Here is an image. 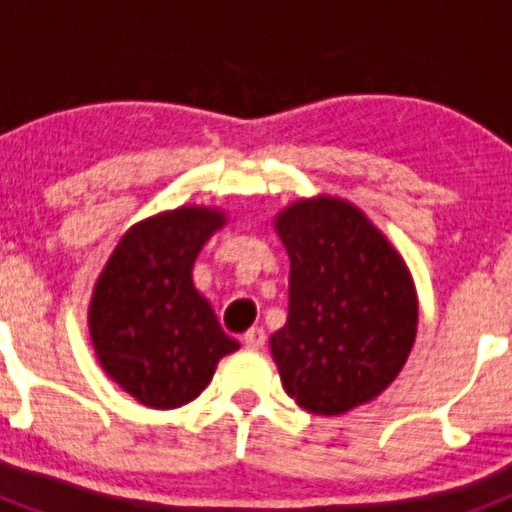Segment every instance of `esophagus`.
Instances as JSON below:
<instances>
[{
	"label": "esophagus",
	"mask_w": 512,
	"mask_h": 512,
	"mask_svg": "<svg viewBox=\"0 0 512 512\" xmlns=\"http://www.w3.org/2000/svg\"><path fill=\"white\" fill-rule=\"evenodd\" d=\"M243 343H246L251 351H261V348L266 346V333L264 328H251L243 333Z\"/></svg>",
	"instance_id": "esophagus-1"
}]
</instances>
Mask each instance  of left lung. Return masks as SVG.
Masks as SVG:
<instances>
[{
  "label": "left lung",
  "mask_w": 512,
  "mask_h": 512,
  "mask_svg": "<svg viewBox=\"0 0 512 512\" xmlns=\"http://www.w3.org/2000/svg\"><path fill=\"white\" fill-rule=\"evenodd\" d=\"M289 256V315L269 338L300 408L341 415L382 395L413 351L418 295L390 238L341 197H302L274 217Z\"/></svg>",
  "instance_id": "left-lung-1"
}]
</instances>
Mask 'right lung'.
<instances>
[{
  "label": "right lung",
  "mask_w": 512,
  "mask_h": 512,
  "mask_svg": "<svg viewBox=\"0 0 512 512\" xmlns=\"http://www.w3.org/2000/svg\"><path fill=\"white\" fill-rule=\"evenodd\" d=\"M228 223L220 207L182 205L128 228L89 302L94 354L112 382L153 410L200 397L217 361L241 348L192 282L194 259Z\"/></svg>",
  "instance_id": "obj_1"
}]
</instances>
